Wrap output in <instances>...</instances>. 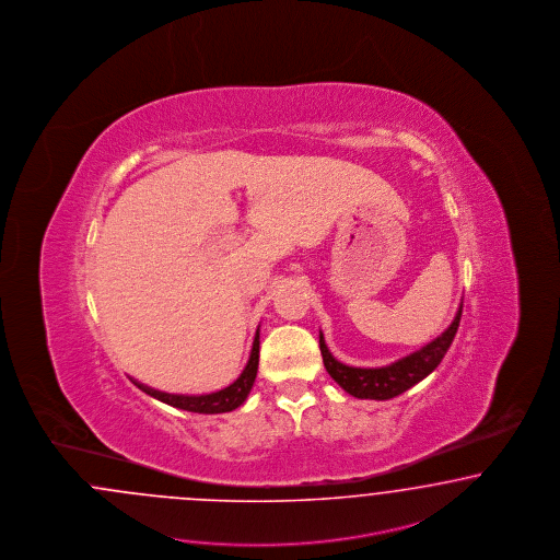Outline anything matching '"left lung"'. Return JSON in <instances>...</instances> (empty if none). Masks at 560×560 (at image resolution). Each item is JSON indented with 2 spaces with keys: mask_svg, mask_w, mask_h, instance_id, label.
<instances>
[{
  "mask_svg": "<svg viewBox=\"0 0 560 560\" xmlns=\"http://www.w3.org/2000/svg\"><path fill=\"white\" fill-rule=\"evenodd\" d=\"M462 307L464 305L457 308L452 325L439 338H434L433 342L422 346L420 350L399 361L392 362L387 366H377V369L348 366L343 362L336 361L325 343L324 334H319V350L324 357L325 371L342 387L343 392L359 399H392L399 396L424 380L427 375H431L439 366V362L443 361L457 334Z\"/></svg>",
  "mask_w": 560,
  "mask_h": 560,
  "instance_id": "obj_1",
  "label": "left lung"
}]
</instances>
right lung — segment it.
<instances>
[{"instance_id":"obj_1","label":"right lung","mask_w":560,"mask_h":560,"mask_svg":"<svg viewBox=\"0 0 560 560\" xmlns=\"http://www.w3.org/2000/svg\"><path fill=\"white\" fill-rule=\"evenodd\" d=\"M257 364H259V327L255 331L253 338L252 354L249 361L245 364L243 373L238 375L235 383H231L229 387L214 392V394H206V396H179V394H166V392H159L152 389L140 381H133L144 394L148 396L156 397L164 404L179 408V410H187V412H198V415H222V412H231L238 408L252 392L253 383L257 377Z\"/></svg>"}]
</instances>
